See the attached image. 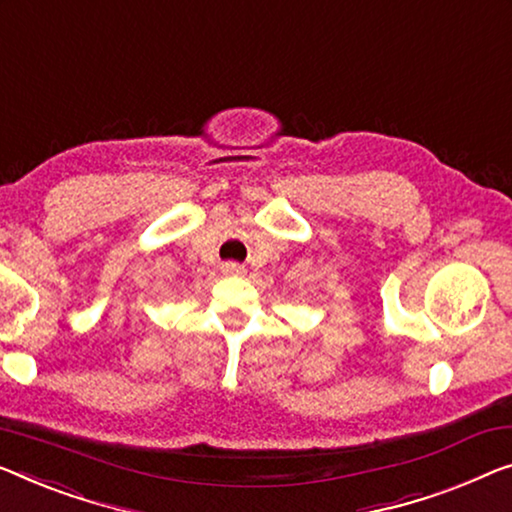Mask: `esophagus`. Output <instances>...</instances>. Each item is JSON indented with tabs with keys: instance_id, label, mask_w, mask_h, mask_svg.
I'll return each mask as SVG.
<instances>
[{
	"instance_id": "esophagus-1",
	"label": "esophagus",
	"mask_w": 512,
	"mask_h": 512,
	"mask_svg": "<svg viewBox=\"0 0 512 512\" xmlns=\"http://www.w3.org/2000/svg\"><path fill=\"white\" fill-rule=\"evenodd\" d=\"M223 273L225 276H239V273H243V266L239 262H225Z\"/></svg>"
}]
</instances>
